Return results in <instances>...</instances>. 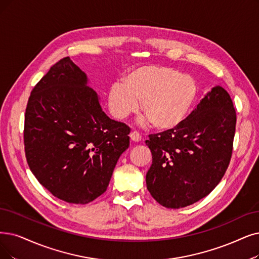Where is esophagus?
I'll return each mask as SVG.
<instances>
[{
  "mask_svg": "<svg viewBox=\"0 0 259 259\" xmlns=\"http://www.w3.org/2000/svg\"><path fill=\"white\" fill-rule=\"evenodd\" d=\"M130 138L134 142H139L141 140V136H140V134L138 132H132L130 134Z\"/></svg>",
  "mask_w": 259,
  "mask_h": 259,
  "instance_id": "1",
  "label": "esophagus"
}]
</instances>
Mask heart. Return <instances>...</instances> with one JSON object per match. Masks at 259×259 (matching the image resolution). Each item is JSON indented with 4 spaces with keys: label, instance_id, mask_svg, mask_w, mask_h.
<instances>
[{
    "label": "heart",
    "instance_id": "obj_1",
    "mask_svg": "<svg viewBox=\"0 0 259 259\" xmlns=\"http://www.w3.org/2000/svg\"><path fill=\"white\" fill-rule=\"evenodd\" d=\"M198 88L195 80L178 70L163 66H142L123 76L122 84H112L107 94L111 115L127 118L138 108L142 121L152 122L161 131L177 128L186 120L194 104Z\"/></svg>",
    "mask_w": 259,
    "mask_h": 259
}]
</instances>
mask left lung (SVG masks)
I'll return each instance as SVG.
<instances>
[{"mask_svg": "<svg viewBox=\"0 0 259 259\" xmlns=\"http://www.w3.org/2000/svg\"><path fill=\"white\" fill-rule=\"evenodd\" d=\"M236 128L232 99L221 86L205 94L174 130L150 135L147 188L160 205L182 208L208 195L229 167Z\"/></svg>", "mask_w": 259, "mask_h": 259, "instance_id": "left-lung-1", "label": "left lung"}]
</instances>
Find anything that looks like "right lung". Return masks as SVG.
<instances>
[{"label":"right lung","instance_id":"1","mask_svg":"<svg viewBox=\"0 0 259 259\" xmlns=\"http://www.w3.org/2000/svg\"><path fill=\"white\" fill-rule=\"evenodd\" d=\"M130 127L102 110L100 97L70 57L51 67L28 99L24 146L28 167L56 198L87 204L104 193Z\"/></svg>","mask_w":259,"mask_h":259}]
</instances>
